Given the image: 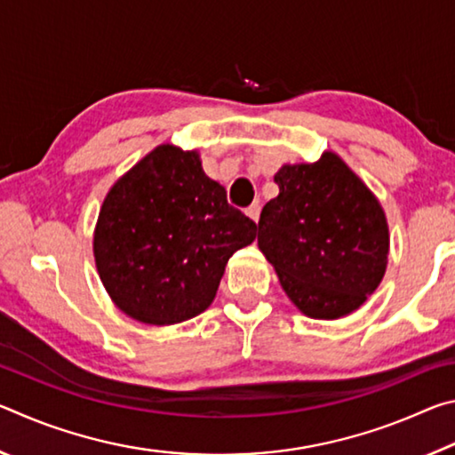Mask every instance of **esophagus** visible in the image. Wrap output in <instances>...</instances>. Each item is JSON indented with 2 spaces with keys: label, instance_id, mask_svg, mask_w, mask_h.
Segmentation results:
<instances>
[{
  "label": "esophagus",
  "instance_id": "34e87169",
  "mask_svg": "<svg viewBox=\"0 0 455 455\" xmlns=\"http://www.w3.org/2000/svg\"><path fill=\"white\" fill-rule=\"evenodd\" d=\"M244 212H246V217L252 219V220H255V222H259V217H260V204H259V203L251 204L249 209H246Z\"/></svg>",
  "mask_w": 455,
  "mask_h": 455
}]
</instances>
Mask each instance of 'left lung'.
Returning <instances> with one entry per match:
<instances>
[{
	"label": "left lung",
	"mask_w": 455,
	"mask_h": 455,
	"mask_svg": "<svg viewBox=\"0 0 455 455\" xmlns=\"http://www.w3.org/2000/svg\"><path fill=\"white\" fill-rule=\"evenodd\" d=\"M263 206L259 249L284 292L313 319L359 309L381 283L389 252L381 204L333 152L283 166Z\"/></svg>",
	"instance_id": "8db88e82"
}]
</instances>
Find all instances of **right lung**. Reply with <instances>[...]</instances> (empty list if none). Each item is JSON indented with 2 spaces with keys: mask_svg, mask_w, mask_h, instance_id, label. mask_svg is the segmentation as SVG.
Listing matches in <instances>:
<instances>
[{
  "mask_svg": "<svg viewBox=\"0 0 455 455\" xmlns=\"http://www.w3.org/2000/svg\"><path fill=\"white\" fill-rule=\"evenodd\" d=\"M257 225L228 204L196 152L163 144L114 184L94 233L96 267L122 311L150 325L196 317Z\"/></svg>",
  "mask_w": 455,
  "mask_h": 455,
  "instance_id": "right-lung-1",
  "label": "right lung"
}]
</instances>
